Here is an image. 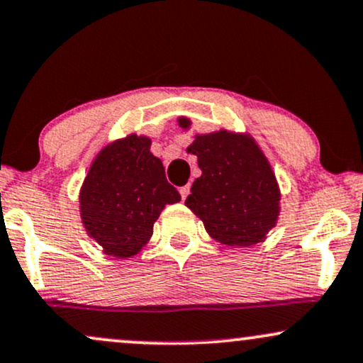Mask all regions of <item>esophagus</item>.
Returning a JSON list of instances; mask_svg holds the SVG:
<instances>
[{
  "instance_id": "1",
  "label": "esophagus",
  "mask_w": 363,
  "mask_h": 363,
  "mask_svg": "<svg viewBox=\"0 0 363 363\" xmlns=\"http://www.w3.org/2000/svg\"><path fill=\"white\" fill-rule=\"evenodd\" d=\"M179 193H181L182 199H186L187 196H189V193H191V187H189V184H187V186H182L181 189H179Z\"/></svg>"
}]
</instances>
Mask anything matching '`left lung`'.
Masks as SVG:
<instances>
[{"mask_svg": "<svg viewBox=\"0 0 363 363\" xmlns=\"http://www.w3.org/2000/svg\"><path fill=\"white\" fill-rule=\"evenodd\" d=\"M187 130L189 118H179ZM187 152L198 157L186 206L204 223L209 237L228 247L264 242L277 223L281 191L267 157L248 133L228 130L196 135Z\"/></svg>", "mask_w": 363, "mask_h": 363, "instance_id": "1", "label": "left lung"}]
</instances>
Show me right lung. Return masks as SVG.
I'll return each instance as SVG.
<instances>
[{
  "label": "right lung",
  "instance_id": "1",
  "mask_svg": "<svg viewBox=\"0 0 363 363\" xmlns=\"http://www.w3.org/2000/svg\"><path fill=\"white\" fill-rule=\"evenodd\" d=\"M150 145V138L135 133L108 143L82 182V225L103 253L116 259L137 255L150 240L165 204L181 201Z\"/></svg>",
  "mask_w": 363,
  "mask_h": 363
}]
</instances>
